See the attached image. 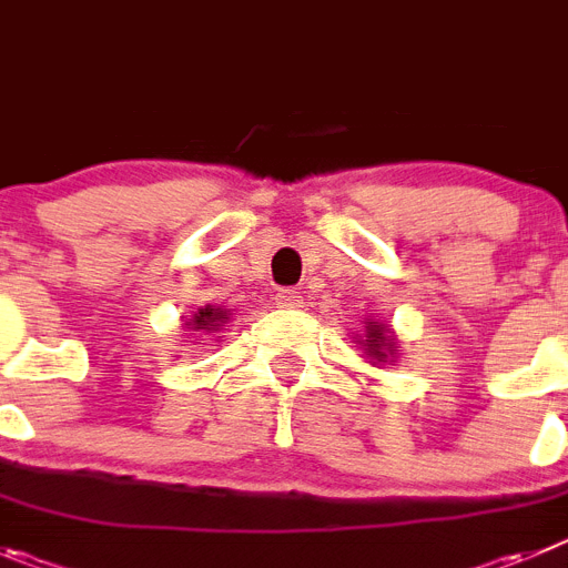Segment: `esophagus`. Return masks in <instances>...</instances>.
Returning <instances> with one entry per match:
<instances>
[{
    "label": "esophagus",
    "instance_id": "1",
    "mask_svg": "<svg viewBox=\"0 0 568 568\" xmlns=\"http://www.w3.org/2000/svg\"><path fill=\"white\" fill-rule=\"evenodd\" d=\"M277 305L280 308H288V311L303 308V296H300V291L296 288H283L277 294Z\"/></svg>",
    "mask_w": 568,
    "mask_h": 568
}]
</instances>
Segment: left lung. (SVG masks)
Instances as JSON below:
<instances>
[{
    "label": "left lung",
    "mask_w": 568,
    "mask_h": 568,
    "mask_svg": "<svg viewBox=\"0 0 568 568\" xmlns=\"http://www.w3.org/2000/svg\"><path fill=\"white\" fill-rule=\"evenodd\" d=\"M387 334H390V328L382 322H365V339H359V345L365 347V354L373 362L393 359V342Z\"/></svg>",
    "instance_id": "8db88e82"
}]
</instances>
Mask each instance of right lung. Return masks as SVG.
Segmentation results:
<instances>
[{"label":"right lung","instance_id":"right-lung-1","mask_svg":"<svg viewBox=\"0 0 568 568\" xmlns=\"http://www.w3.org/2000/svg\"><path fill=\"white\" fill-rule=\"evenodd\" d=\"M229 320V311L226 308H214V305H206V308H197V314L192 316V331H206V334H214V331H221L223 322Z\"/></svg>","mask_w":568,"mask_h":568}]
</instances>
